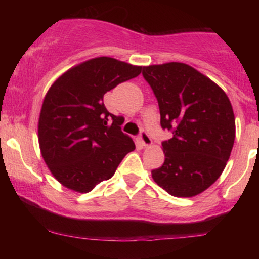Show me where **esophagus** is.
I'll use <instances>...</instances> for the list:
<instances>
[{
	"label": "esophagus",
	"instance_id": "34e87169",
	"mask_svg": "<svg viewBox=\"0 0 259 259\" xmlns=\"http://www.w3.org/2000/svg\"><path fill=\"white\" fill-rule=\"evenodd\" d=\"M139 140H140L141 145H143V146H145V147H148L152 144V139H151L150 134H148L147 132H145V131H143V132L140 133Z\"/></svg>",
	"mask_w": 259,
	"mask_h": 259
}]
</instances>
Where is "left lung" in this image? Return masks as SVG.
Instances as JSON below:
<instances>
[{"label":"left lung","mask_w":259,"mask_h":259,"mask_svg":"<svg viewBox=\"0 0 259 259\" xmlns=\"http://www.w3.org/2000/svg\"><path fill=\"white\" fill-rule=\"evenodd\" d=\"M143 76L158 100L165 161L152 171L175 197H193L224 171L235 143V115L228 95L203 74L180 62L144 67Z\"/></svg>","instance_id":"8db88e82"}]
</instances>
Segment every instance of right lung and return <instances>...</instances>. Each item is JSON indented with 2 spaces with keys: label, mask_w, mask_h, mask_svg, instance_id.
<instances>
[{
  "label": "right lung",
  "mask_w": 259,
  "mask_h": 259,
  "mask_svg": "<svg viewBox=\"0 0 259 259\" xmlns=\"http://www.w3.org/2000/svg\"><path fill=\"white\" fill-rule=\"evenodd\" d=\"M141 68L101 56L67 70L49 88L38 119V143L46 164L63 186L90 192L111 178L136 148L105 107L104 95L139 75Z\"/></svg>",
  "instance_id": "add662e5"
}]
</instances>
